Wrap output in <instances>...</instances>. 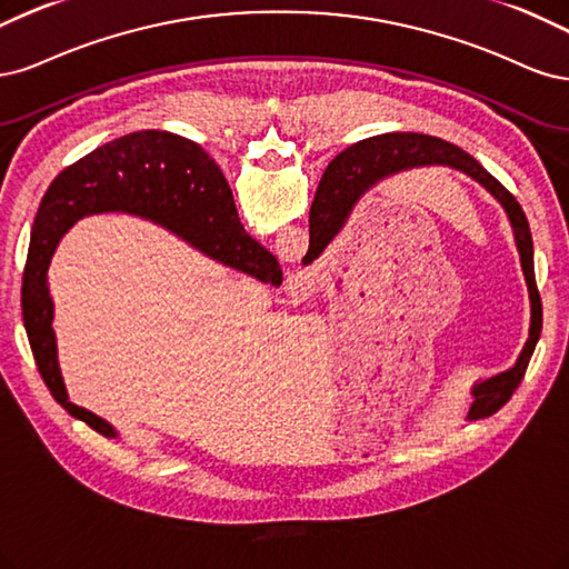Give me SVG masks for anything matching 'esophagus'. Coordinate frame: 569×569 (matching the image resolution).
I'll return each mask as SVG.
<instances>
[{"mask_svg":"<svg viewBox=\"0 0 569 569\" xmlns=\"http://www.w3.org/2000/svg\"><path fill=\"white\" fill-rule=\"evenodd\" d=\"M307 290H309V281L302 279V273L290 281V292H292V296H298V292H300V296H307Z\"/></svg>","mask_w":569,"mask_h":569,"instance_id":"34e87169","label":"esophagus"}]
</instances>
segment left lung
Masks as SVG:
<instances>
[{
    "instance_id": "left-lung-1",
    "label": "left lung",
    "mask_w": 569,
    "mask_h": 569,
    "mask_svg": "<svg viewBox=\"0 0 569 569\" xmlns=\"http://www.w3.org/2000/svg\"><path fill=\"white\" fill-rule=\"evenodd\" d=\"M426 164H445V168L463 172L499 200L510 219L512 236H516V246L520 252L522 273L529 290V305H531L529 338L522 347L516 366L503 373H497L472 385L475 401L468 411V418L478 420V418L497 413L512 397V392L518 390L520 380L525 378L531 352H535L541 336V298H539L537 279H535V246H531L529 224L516 196H512L497 177H491L482 164L463 149H458V146L435 137L413 134V132H392V134H380V137L357 141L350 146V149L338 153L323 172V179L319 184L323 193V206L317 217L315 214L309 217V250L302 262L307 264L319 258L326 243L333 241V236L345 224V219L350 214L352 206L366 191L376 187L380 179L397 174L401 170L426 168Z\"/></svg>"
}]
</instances>
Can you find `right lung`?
<instances>
[{
  "instance_id": "obj_1",
  "label": "right lung",
  "mask_w": 569,
  "mask_h": 569,
  "mask_svg": "<svg viewBox=\"0 0 569 569\" xmlns=\"http://www.w3.org/2000/svg\"><path fill=\"white\" fill-rule=\"evenodd\" d=\"M130 212L170 229L193 248L262 283L281 286V267L246 233L233 196L214 160L191 139L146 130L99 146L72 162L42 198L23 269L21 307L30 350L51 397L103 437L118 430L68 401L53 336L47 271L66 231L87 214Z\"/></svg>"
}]
</instances>
